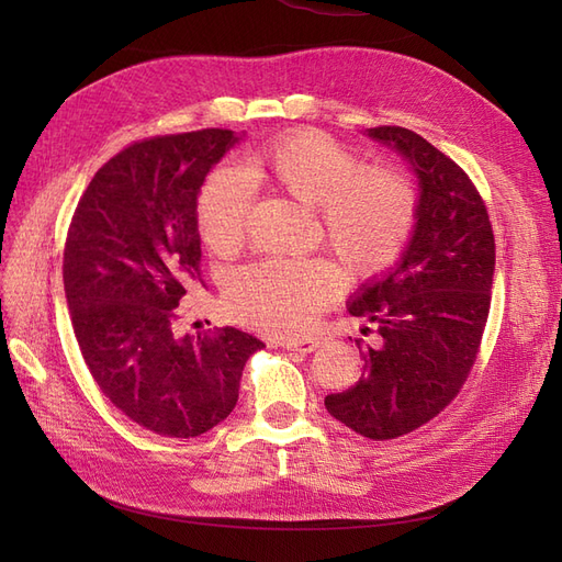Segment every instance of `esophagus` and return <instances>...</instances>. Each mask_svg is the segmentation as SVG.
I'll return each mask as SVG.
<instances>
[{"mask_svg": "<svg viewBox=\"0 0 562 562\" xmlns=\"http://www.w3.org/2000/svg\"><path fill=\"white\" fill-rule=\"evenodd\" d=\"M323 345V337H307V339H297V342H283V349L300 351V353H310Z\"/></svg>", "mask_w": 562, "mask_h": 562, "instance_id": "esophagus-1", "label": "esophagus"}]
</instances>
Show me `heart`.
<instances>
[{
  "instance_id": "1",
  "label": "heart",
  "mask_w": 562,
  "mask_h": 562,
  "mask_svg": "<svg viewBox=\"0 0 562 562\" xmlns=\"http://www.w3.org/2000/svg\"><path fill=\"white\" fill-rule=\"evenodd\" d=\"M258 178L318 209L328 244L359 277L396 265L415 234L419 194L411 178L391 166L366 168L353 149L330 135L300 131L265 145L246 168L217 166L203 182L196 220L215 252L232 255L244 246ZM339 291L342 277L328 260L265 258L236 271L227 302L255 330L302 335Z\"/></svg>"
}]
</instances>
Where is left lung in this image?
I'll list each match as a JSON object with an SVG mask.
<instances>
[{
    "label": "left lung",
    "mask_w": 562,
    "mask_h": 562,
    "mask_svg": "<svg viewBox=\"0 0 562 562\" xmlns=\"http://www.w3.org/2000/svg\"><path fill=\"white\" fill-rule=\"evenodd\" d=\"M368 135L413 164L419 215L398 267L349 302L378 342L356 339L363 375L326 407L356 434L389 440L434 419L464 386L490 314L495 234L481 192L443 151L403 126Z\"/></svg>",
    "instance_id": "1"
}]
</instances>
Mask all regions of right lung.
<instances>
[{"instance_id":"obj_1","label":"right lung","mask_w":562,"mask_h":562,"mask_svg":"<svg viewBox=\"0 0 562 562\" xmlns=\"http://www.w3.org/2000/svg\"><path fill=\"white\" fill-rule=\"evenodd\" d=\"M239 140L227 128L155 135L98 168L63 252V283L83 363L140 427L194 438L239 401L244 366L265 345L236 328L176 335L201 279L196 196Z\"/></svg>"}]
</instances>
